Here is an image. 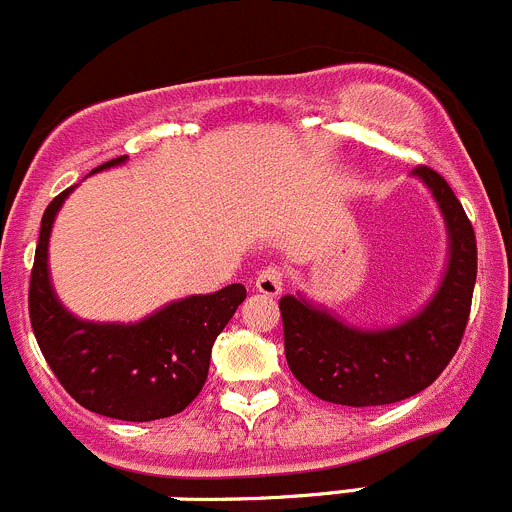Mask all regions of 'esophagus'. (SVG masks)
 Instances as JSON below:
<instances>
[{
	"instance_id": "1",
	"label": "esophagus",
	"mask_w": 512,
	"mask_h": 512,
	"mask_svg": "<svg viewBox=\"0 0 512 512\" xmlns=\"http://www.w3.org/2000/svg\"><path fill=\"white\" fill-rule=\"evenodd\" d=\"M285 285V272L280 270L278 265H267L265 270L257 272V278H255V288L260 290L262 295H278L280 290H283Z\"/></svg>"
}]
</instances>
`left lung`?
<instances>
[{
    "label": "left lung",
    "mask_w": 512,
    "mask_h": 512,
    "mask_svg": "<svg viewBox=\"0 0 512 512\" xmlns=\"http://www.w3.org/2000/svg\"><path fill=\"white\" fill-rule=\"evenodd\" d=\"M414 174L432 189L450 229V267L432 303L389 331H356L305 300L280 298L285 358L295 379L323 401L381 407L434 384L460 348L477 278V242L452 186L429 166Z\"/></svg>",
    "instance_id": "obj_1"
}]
</instances>
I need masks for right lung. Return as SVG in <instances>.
<instances>
[{"mask_svg":"<svg viewBox=\"0 0 512 512\" xmlns=\"http://www.w3.org/2000/svg\"><path fill=\"white\" fill-rule=\"evenodd\" d=\"M123 159L126 156L105 161L95 171ZM70 191L73 186L60 191L42 214L27 298L37 346L62 389L80 407L123 422L174 417L202 391L214 341L247 298L245 285L191 295L136 326L78 321L57 303L47 278V240Z\"/></svg>","mask_w":512,"mask_h":512,"instance_id":"1","label":"right lung"}]
</instances>
